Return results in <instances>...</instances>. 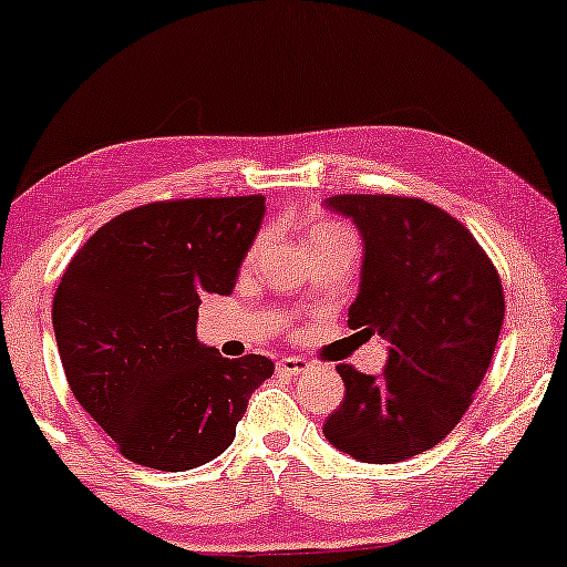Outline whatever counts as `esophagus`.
Returning a JSON list of instances; mask_svg holds the SVG:
<instances>
[{
  "label": "esophagus",
  "mask_w": 567,
  "mask_h": 567,
  "mask_svg": "<svg viewBox=\"0 0 567 567\" xmlns=\"http://www.w3.org/2000/svg\"><path fill=\"white\" fill-rule=\"evenodd\" d=\"M305 370H307V362L301 357H286L276 364V372L286 374V378H297V374H301Z\"/></svg>",
  "instance_id": "obj_1"
}]
</instances>
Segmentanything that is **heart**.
Wrapping results in <instances>:
<instances>
[{
  "mask_svg": "<svg viewBox=\"0 0 567 567\" xmlns=\"http://www.w3.org/2000/svg\"><path fill=\"white\" fill-rule=\"evenodd\" d=\"M336 234H349V231L343 229L341 224H333V220H320V224H315L310 234H307V241L328 239V237H336Z\"/></svg>",
  "mask_w": 567,
  "mask_h": 567,
  "instance_id": "1",
  "label": "heart"
}]
</instances>
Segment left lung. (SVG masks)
Here are the masks:
<instances>
[{
  "instance_id": "8db88e82",
  "label": "left lung",
  "mask_w": 567,
  "mask_h": 567,
  "mask_svg": "<svg viewBox=\"0 0 567 567\" xmlns=\"http://www.w3.org/2000/svg\"><path fill=\"white\" fill-rule=\"evenodd\" d=\"M326 205L364 239L349 328L388 338L391 351L378 378L336 367L347 395L322 435L357 461H406L435 447L472 406L503 328V284L474 234L427 200L333 195Z\"/></svg>"
}]
</instances>
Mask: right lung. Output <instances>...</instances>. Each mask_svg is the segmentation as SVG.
I'll return each mask as SVG.
<instances>
[{
    "mask_svg": "<svg viewBox=\"0 0 567 567\" xmlns=\"http://www.w3.org/2000/svg\"><path fill=\"white\" fill-rule=\"evenodd\" d=\"M266 197L140 205L78 249L51 307L70 391L124 458L187 472L234 443L268 357L197 341L203 293H231Z\"/></svg>",
    "mask_w": 567,
    "mask_h": 567,
    "instance_id": "add662e5",
    "label": "right lung"
}]
</instances>
